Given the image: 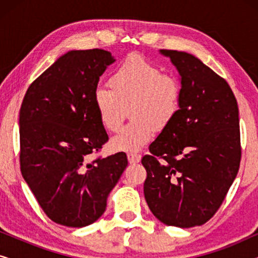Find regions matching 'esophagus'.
Instances as JSON below:
<instances>
[{
	"instance_id": "obj_1",
	"label": "esophagus",
	"mask_w": 258,
	"mask_h": 258,
	"mask_svg": "<svg viewBox=\"0 0 258 258\" xmlns=\"http://www.w3.org/2000/svg\"><path fill=\"white\" fill-rule=\"evenodd\" d=\"M128 161L130 164H135V163H139L141 161V155L137 154V153H129L128 154Z\"/></svg>"
}]
</instances>
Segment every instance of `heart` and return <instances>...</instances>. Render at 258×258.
<instances>
[{"instance_id":"obj_1","label":"heart","mask_w":258,"mask_h":258,"mask_svg":"<svg viewBox=\"0 0 258 258\" xmlns=\"http://www.w3.org/2000/svg\"><path fill=\"white\" fill-rule=\"evenodd\" d=\"M109 84L111 89L98 88L95 91V107L101 124L108 132L115 133L121 128L128 109L133 118L111 140L114 150H141L150 142L156 130L170 125L179 112V80L172 74L162 73L160 67L141 55L132 54L119 63Z\"/></svg>"}]
</instances>
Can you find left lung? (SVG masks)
Wrapping results in <instances>:
<instances>
[{
	"label": "left lung",
	"mask_w": 258,
	"mask_h": 258,
	"mask_svg": "<svg viewBox=\"0 0 258 258\" xmlns=\"http://www.w3.org/2000/svg\"><path fill=\"white\" fill-rule=\"evenodd\" d=\"M181 75V108L142 158L157 220L191 228L216 214L241 163L238 105L223 77L191 54L162 49Z\"/></svg>",
	"instance_id": "left-lung-1"
}]
</instances>
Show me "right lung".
I'll use <instances>...</instances> for the list:
<instances>
[{
    "mask_svg": "<svg viewBox=\"0 0 258 258\" xmlns=\"http://www.w3.org/2000/svg\"><path fill=\"white\" fill-rule=\"evenodd\" d=\"M115 59L103 49L72 50L28 88L20 109V164L27 184L55 223L82 228L105 211L128 165L124 153H100L109 137L95 91Z\"/></svg>",
    "mask_w": 258,
    "mask_h": 258,
    "instance_id": "right-lung-1",
    "label": "right lung"
}]
</instances>
